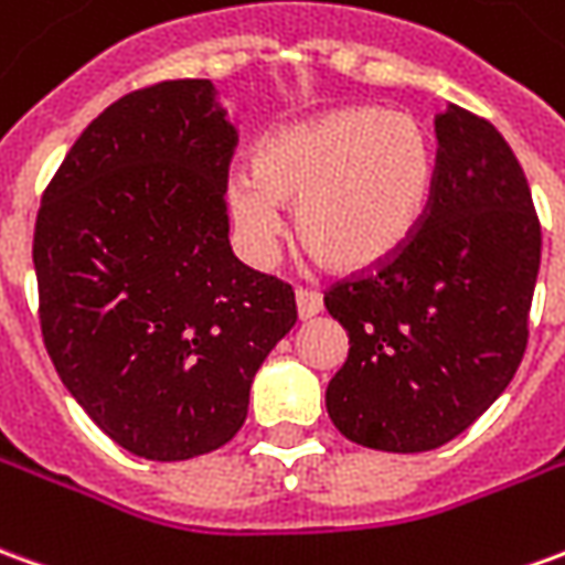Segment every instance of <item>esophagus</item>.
Listing matches in <instances>:
<instances>
[{
  "label": "esophagus",
  "instance_id": "1",
  "mask_svg": "<svg viewBox=\"0 0 565 565\" xmlns=\"http://www.w3.org/2000/svg\"><path fill=\"white\" fill-rule=\"evenodd\" d=\"M321 309H323V299L318 290H309V287H299V290H296V311H299V318H302V321L315 318Z\"/></svg>",
  "mask_w": 565,
  "mask_h": 565
}]
</instances>
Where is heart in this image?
<instances>
[{
    "instance_id": "heart-1",
    "label": "heart",
    "mask_w": 565,
    "mask_h": 565,
    "mask_svg": "<svg viewBox=\"0 0 565 565\" xmlns=\"http://www.w3.org/2000/svg\"><path fill=\"white\" fill-rule=\"evenodd\" d=\"M434 183V149L416 118L345 106L256 143L250 177H232V223L254 259H269L281 207L296 204V235L337 271H366L416 235Z\"/></svg>"
}]
</instances>
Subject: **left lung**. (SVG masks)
I'll return each instance as SVG.
<instances>
[{
  "label": "left lung",
  "mask_w": 565,
  "mask_h": 565,
  "mask_svg": "<svg viewBox=\"0 0 565 565\" xmlns=\"http://www.w3.org/2000/svg\"><path fill=\"white\" fill-rule=\"evenodd\" d=\"M431 199L416 235L376 269L323 290L349 333L327 413L349 440L425 452L459 437L514 379L530 342L542 223L530 183L487 118H434Z\"/></svg>",
  "instance_id": "8db88e82"
}]
</instances>
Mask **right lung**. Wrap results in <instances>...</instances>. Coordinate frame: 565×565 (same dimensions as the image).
I'll return each instance as SVG.
<instances>
[{"label": "right lung", "instance_id": "add662e5", "mask_svg": "<svg viewBox=\"0 0 565 565\" xmlns=\"http://www.w3.org/2000/svg\"><path fill=\"white\" fill-rule=\"evenodd\" d=\"M214 94L207 78H171L106 106L35 216L45 349L78 406L140 459L228 444L296 323L294 287L228 247L238 134Z\"/></svg>", "mask_w": 565, "mask_h": 565}]
</instances>
